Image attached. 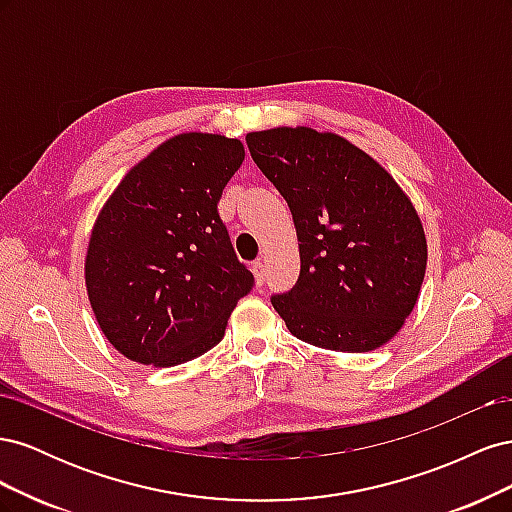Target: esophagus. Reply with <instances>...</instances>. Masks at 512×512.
Instances as JSON below:
<instances>
[{"mask_svg":"<svg viewBox=\"0 0 512 512\" xmlns=\"http://www.w3.org/2000/svg\"><path fill=\"white\" fill-rule=\"evenodd\" d=\"M252 273H254V277H256V284H258V286L265 284V265H262V260H256V262H254V265H252Z\"/></svg>","mask_w":512,"mask_h":512,"instance_id":"esophagus-1","label":"esophagus"}]
</instances>
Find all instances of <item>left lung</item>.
<instances>
[{"label":"left lung","mask_w":512,"mask_h":512,"mask_svg":"<svg viewBox=\"0 0 512 512\" xmlns=\"http://www.w3.org/2000/svg\"><path fill=\"white\" fill-rule=\"evenodd\" d=\"M256 166L290 207L301 273L271 299L288 331L335 352H369L418 301L427 239L389 170L335 132L280 126L245 136Z\"/></svg>","instance_id":"left-lung-1"}]
</instances>
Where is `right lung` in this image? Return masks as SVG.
<instances>
[{
    "label": "right lung",
    "mask_w": 512,
    "mask_h": 512,
    "mask_svg": "<svg viewBox=\"0 0 512 512\" xmlns=\"http://www.w3.org/2000/svg\"><path fill=\"white\" fill-rule=\"evenodd\" d=\"M243 160L239 138L183 132L106 198L89 235L85 286L100 331L126 359L173 367L209 352L254 288L218 213Z\"/></svg>",
    "instance_id": "add662e5"
}]
</instances>
